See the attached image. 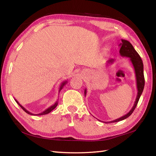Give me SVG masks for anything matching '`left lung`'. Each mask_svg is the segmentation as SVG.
I'll return each mask as SVG.
<instances>
[{
  "label": "left lung",
  "mask_w": 156,
  "mask_h": 156,
  "mask_svg": "<svg viewBox=\"0 0 156 156\" xmlns=\"http://www.w3.org/2000/svg\"><path fill=\"white\" fill-rule=\"evenodd\" d=\"M121 41L122 43L120 44L121 48H120V50H119V53H120V55L122 56V57L129 58V59H130L131 64H133L135 73V77H136L137 94L136 98H135V101L134 102L133 107H132L131 110L129 111L128 113L123 115L122 117L120 118L115 119L114 121H111L109 122H105V123H108V122H118L128 118L134 111L144 88L145 78H144V64H143V62L141 60L140 55L138 54V53L136 51H135L133 46L132 45V44L130 42L127 40H125V39H121ZM114 62H115V59H111V58L108 59V60L107 61L108 64H112V63H113ZM87 89H85L84 90L85 96L87 94Z\"/></svg>",
  "instance_id": "8db88e82"
}]
</instances>
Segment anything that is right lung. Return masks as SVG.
Instances as JSON below:
<instances>
[{"instance_id":"right-lung-1","label":"right lung","mask_w":156,"mask_h":156,"mask_svg":"<svg viewBox=\"0 0 156 156\" xmlns=\"http://www.w3.org/2000/svg\"><path fill=\"white\" fill-rule=\"evenodd\" d=\"M67 84V81H64L62 82V83L61 84V86H60V87H59V92H60V90H62V89L63 88V87H64V86ZM15 101L16 102V103H17L20 107H21V108L23 109V111H24L25 112H27V114H29V115H46V114H48V113H49V112H50L51 111H53L54 110V109L57 107V105H58V101H56L55 102V104L54 105H51V106H50V107H49V108H48L47 109H45V110L44 111H43V112H40V113H38V114H33V113H31V112H29V111H28L27 109L26 108H25L24 107H23V106L21 105H20L19 103V102L16 100V99L15 98Z\"/></svg>"}]
</instances>
